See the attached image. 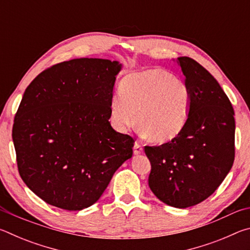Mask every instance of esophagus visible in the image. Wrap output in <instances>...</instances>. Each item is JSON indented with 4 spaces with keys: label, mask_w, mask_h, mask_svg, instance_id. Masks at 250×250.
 I'll use <instances>...</instances> for the list:
<instances>
[{
    "label": "esophagus",
    "mask_w": 250,
    "mask_h": 250,
    "mask_svg": "<svg viewBox=\"0 0 250 250\" xmlns=\"http://www.w3.org/2000/svg\"><path fill=\"white\" fill-rule=\"evenodd\" d=\"M142 152H143L142 146L140 145V143L135 142V143H134V146H133V153H134L135 155H139V154H141Z\"/></svg>",
    "instance_id": "1"
}]
</instances>
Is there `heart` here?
Masks as SVG:
<instances>
[{"mask_svg":"<svg viewBox=\"0 0 250 250\" xmlns=\"http://www.w3.org/2000/svg\"><path fill=\"white\" fill-rule=\"evenodd\" d=\"M189 108L188 83L162 68H150L121 80L119 95L110 100L109 116L113 128L121 133L138 122L152 141L164 143L181 133Z\"/></svg>","mask_w":250,"mask_h":250,"instance_id":"b5f03b06","label":"heart"}]
</instances>
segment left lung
<instances>
[{
  "mask_svg": "<svg viewBox=\"0 0 250 250\" xmlns=\"http://www.w3.org/2000/svg\"><path fill=\"white\" fill-rule=\"evenodd\" d=\"M191 90L188 121L176 138L146 146L151 162L149 186L160 201L176 208L210 196L229 173L235 158V112L219 83L189 57H179Z\"/></svg>",
  "mask_w": 250,
  "mask_h": 250,
  "instance_id": "8db88e82",
  "label": "left lung"
}]
</instances>
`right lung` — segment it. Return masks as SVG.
Instances as JSON below:
<instances>
[{"label": "right lung", "mask_w": 250, "mask_h": 250, "mask_svg": "<svg viewBox=\"0 0 250 250\" xmlns=\"http://www.w3.org/2000/svg\"><path fill=\"white\" fill-rule=\"evenodd\" d=\"M118 61L76 58L28 84L15 115L20 175L47 204L80 210L99 200L112 175L132 158L133 139L110 125Z\"/></svg>", "instance_id": "1"}]
</instances>
